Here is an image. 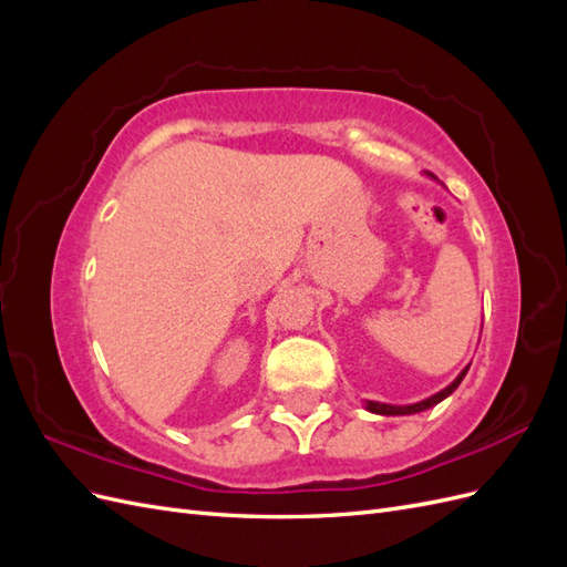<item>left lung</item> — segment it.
<instances>
[{"label":"left lung","mask_w":567,"mask_h":567,"mask_svg":"<svg viewBox=\"0 0 567 567\" xmlns=\"http://www.w3.org/2000/svg\"><path fill=\"white\" fill-rule=\"evenodd\" d=\"M466 371H468V367L458 373V379H456L452 385H447L444 390H440L437 394H433V398H427V400H423V402L409 404V406H392V404H381V402H367V406H369V411H373V414H383V416L419 414V411H423V409H427V406H435V404H437V402H442L444 398H450V394H452V392L458 388V383L463 381V375H466Z\"/></svg>","instance_id":"obj_1"}]
</instances>
